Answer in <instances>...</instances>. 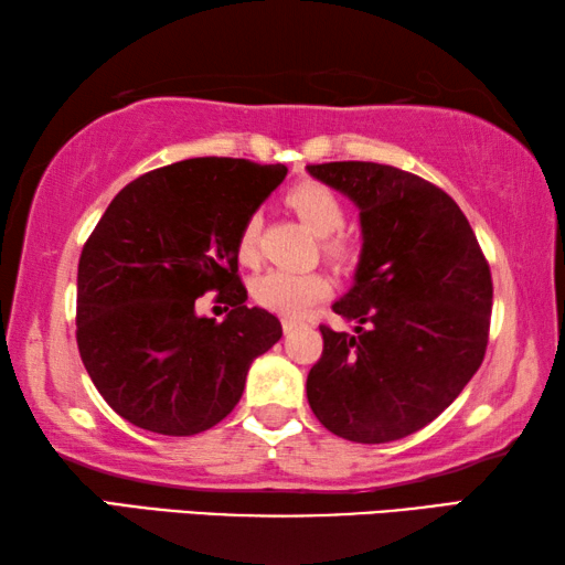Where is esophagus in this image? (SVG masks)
<instances>
[{"instance_id":"34e87169","label":"esophagus","mask_w":565,"mask_h":565,"mask_svg":"<svg viewBox=\"0 0 565 565\" xmlns=\"http://www.w3.org/2000/svg\"><path fill=\"white\" fill-rule=\"evenodd\" d=\"M300 328H302V322H298V320H282L285 335H292V332H298Z\"/></svg>"}]
</instances>
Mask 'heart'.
<instances>
[{
  "instance_id": "heart-1",
  "label": "heart",
  "mask_w": 565,
  "mask_h": 565,
  "mask_svg": "<svg viewBox=\"0 0 565 565\" xmlns=\"http://www.w3.org/2000/svg\"><path fill=\"white\" fill-rule=\"evenodd\" d=\"M288 205L298 212L312 233L326 235V249L335 260H348L353 255V245L343 235H335L345 222V207L328 184L312 180L298 182L288 192ZM257 235H260V217L253 215L245 220L237 239V253L247 263L257 253ZM328 290L330 285L320 273L285 270V267H273L253 285L257 302L280 316H300L312 302L326 298Z\"/></svg>"
}]
</instances>
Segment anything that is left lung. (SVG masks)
<instances>
[{
	"label": "left lung",
	"mask_w": 565,
	"mask_h": 565,
	"mask_svg": "<svg viewBox=\"0 0 565 565\" xmlns=\"http://www.w3.org/2000/svg\"><path fill=\"white\" fill-rule=\"evenodd\" d=\"M360 210L353 288L332 310L353 332L320 326L308 403L330 433L391 443L456 401L483 363L493 282L460 207L418 174L377 162L308 164Z\"/></svg>",
	"instance_id": "left-lung-1"
}]
</instances>
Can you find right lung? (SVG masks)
<instances>
[{"instance_id":"1","label":"right lung","mask_w":565,"mask_h":565,"mask_svg":"<svg viewBox=\"0 0 565 565\" xmlns=\"http://www.w3.org/2000/svg\"><path fill=\"white\" fill-rule=\"evenodd\" d=\"M285 164L195 157L117 192L77 270V345L109 408L137 428L195 436L245 391L280 320L247 308L237 277L245 220L285 180ZM207 289L231 305L222 323L196 316Z\"/></svg>"}]
</instances>
